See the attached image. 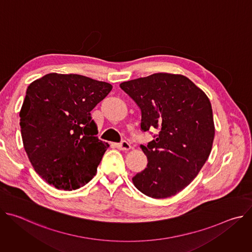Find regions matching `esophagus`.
Wrapping results in <instances>:
<instances>
[{"label": "esophagus", "mask_w": 252, "mask_h": 252, "mask_svg": "<svg viewBox=\"0 0 252 252\" xmlns=\"http://www.w3.org/2000/svg\"><path fill=\"white\" fill-rule=\"evenodd\" d=\"M117 148L118 149H120V150H122V151H128V150H130V145L129 143L126 141V140H122L120 143H117Z\"/></svg>", "instance_id": "obj_1"}]
</instances>
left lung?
<instances>
[{"label":"left lung","mask_w":252,"mask_h":252,"mask_svg":"<svg viewBox=\"0 0 252 252\" xmlns=\"http://www.w3.org/2000/svg\"><path fill=\"white\" fill-rule=\"evenodd\" d=\"M137 104L140 129H158L140 145L147 167L132 177L150 197L166 198L187 188L207 160L214 137L211 104L206 94L182 75L154 74L122 83Z\"/></svg>","instance_id":"obj_1"}]
</instances>
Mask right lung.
<instances>
[{
	"instance_id": "add662e5",
	"label": "right lung",
	"mask_w": 252,
	"mask_h": 252,
	"mask_svg": "<svg viewBox=\"0 0 252 252\" xmlns=\"http://www.w3.org/2000/svg\"><path fill=\"white\" fill-rule=\"evenodd\" d=\"M113 86L81 75L48 74L27 89L20 112L28 158L46 183L77 189L96 172L107 143L98 139L91 112Z\"/></svg>"
}]
</instances>
